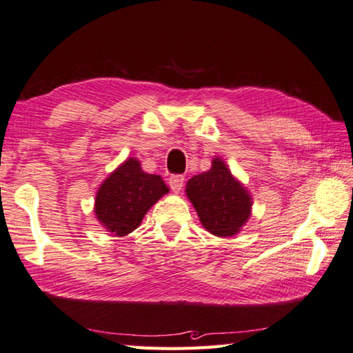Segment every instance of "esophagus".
<instances>
[{"instance_id": "esophagus-1", "label": "esophagus", "mask_w": 353, "mask_h": 353, "mask_svg": "<svg viewBox=\"0 0 353 353\" xmlns=\"http://www.w3.org/2000/svg\"><path fill=\"white\" fill-rule=\"evenodd\" d=\"M169 185H170V189L175 192V194H179V192H181V189H183V185H184V176L172 175L169 178Z\"/></svg>"}]
</instances>
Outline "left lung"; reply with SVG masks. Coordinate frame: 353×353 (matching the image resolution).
Returning a JSON list of instances; mask_svg holds the SVG:
<instances>
[{
	"label": "left lung",
	"instance_id": "1",
	"mask_svg": "<svg viewBox=\"0 0 353 353\" xmlns=\"http://www.w3.org/2000/svg\"><path fill=\"white\" fill-rule=\"evenodd\" d=\"M185 195L203 228L219 238L239 234L252 215V195L219 157L212 159L208 172L189 179Z\"/></svg>",
	"mask_w": 353,
	"mask_h": 353
}]
</instances>
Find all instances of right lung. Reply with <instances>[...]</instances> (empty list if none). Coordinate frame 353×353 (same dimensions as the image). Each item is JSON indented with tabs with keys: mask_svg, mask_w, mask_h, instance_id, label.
<instances>
[{
	"mask_svg": "<svg viewBox=\"0 0 353 353\" xmlns=\"http://www.w3.org/2000/svg\"><path fill=\"white\" fill-rule=\"evenodd\" d=\"M169 194L163 178L145 174L141 163L129 157L104 179L95 195V218L115 236H125L141 224L159 198Z\"/></svg>",
	"mask_w": 353,
	"mask_h": 353,
	"instance_id": "obj_1",
	"label": "right lung"
}]
</instances>
